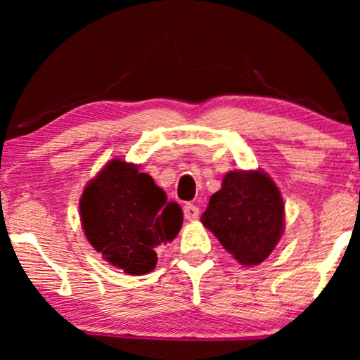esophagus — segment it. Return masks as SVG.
<instances>
[{
    "instance_id": "esophagus-1",
    "label": "esophagus",
    "mask_w": 360,
    "mask_h": 360,
    "mask_svg": "<svg viewBox=\"0 0 360 360\" xmlns=\"http://www.w3.org/2000/svg\"><path fill=\"white\" fill-rule=\"evenodd\" d=\"M184 214H185V219H186V221H195V219H198V216H200L198 206H195V205H191V203H186V205L184 206Z\"/></svg>"
}]
</instances>
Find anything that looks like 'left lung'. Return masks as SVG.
Segmentation results:
<instances>
[{
    "label": "left lung",
    "instance_id": "1",
    "mask_svg": "<svg viewBox=\"0 0 360 360\" xmlns=\"http://www.w3.org/2000/svg\"><path fill=\"white\" fill-rule=\"evenodd\" d=\"M201 223L243 265H257L278 244L285 206L275 181L262 170H233L210 198Z\"/></svg>",
    "mask_w": 360,
    "mask_h": 360
}]
</instances>
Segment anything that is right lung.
I'll list each match as a JSON object with an SVG mask.
<instances>
[{
	"label": "right lung",
	"instance_id": "add662e5",
	"mask_svg": "<svg viewBox=\"0 0 360 360\" xmlns=\"http://www.w3.org/2000/svg\"><path fill=\"white\" fill-rule=\"evenodd\" d=\"M139 165L112 159L80 198L85 236L103 259L129 275L155 269V249L175 239L184 213Z\"/></svg>",
	"mask_w": 360,
	"mask_h": 360
}]
</instances>
